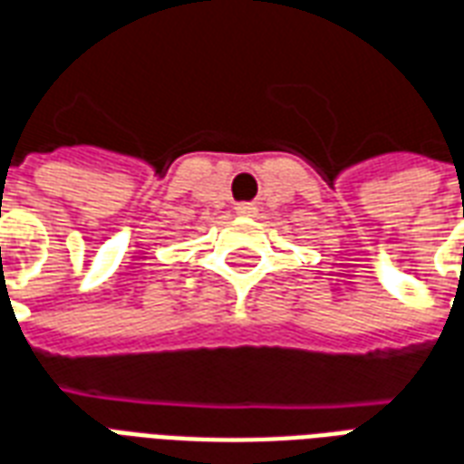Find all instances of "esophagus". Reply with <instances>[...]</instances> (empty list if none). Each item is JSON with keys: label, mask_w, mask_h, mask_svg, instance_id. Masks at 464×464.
<instances>
[{"label": "esophagus", "mask_w": 464, "mask_h": 464, "mask_svg": "<svg viewBox=\"0 0 464 464\" xmlns=\"http://www.w3.org/2000/svg\"><path fill=\"white\" fill-rule=\"evenodd\" d=\"M236 213H238V216H256V206H253V203H238V206H236Z\"/></svg>", "instance_id": "obj_1"}]
</instances>
